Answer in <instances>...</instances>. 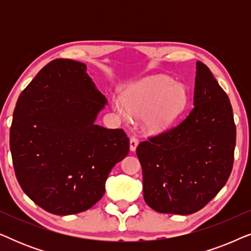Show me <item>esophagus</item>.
<instances>
[{
    "mask_svg": "<svg viewBox=\"0 0 251 251\" xmlns=\"http://www.w3.org/2000/svg\"><path fill=\"white\" fill-rule=\"evenodd\" d=\"M137 146H138V139L135 138V137H131V138H130V151H131V152H135Z\"/></svg>",
    "mask_w": 251,
    "mask_h": 251,
    "instance_id": "1",
    "label": "esophagus"
}]
</instances>
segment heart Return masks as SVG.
Returning a JSON list of instances; mask_svg holds the SVG:
<instances>
[{"mask_svg": "<svg viewBox=\"0 0 251 251\" xmlns=\"http://www.w3.org/2000/svg\"><path fill=\"white\" fill-rule=\"evenodd\" d=\"M186 102L187 92L183 84L167 76H151L132 84L123 99L113 101V107L125 121L143 118L147 133L161 135L176 122Z\"/></svg>", "mask_w": 251, "mask_h": 251, "instance_id": "obj_1", "label": "heart"}]
</instances>
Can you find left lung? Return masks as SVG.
<instances>
[{"label":"left lung","instance_id":"8db88e82","mask_svg":"<svg viewBox=\"0 0 251 251\" xmlns=\"http://www.w3.org/2000/svg\"><path fill=\"white\" fill-rule=\"evenodd\" d=\"M193 106L177 126L137 147L144 200L157 212L199 211L231 175L236 138L232 106L201 61H197Z\"/></svg>","mask_w":251,"mask_h":251}]
</instances>
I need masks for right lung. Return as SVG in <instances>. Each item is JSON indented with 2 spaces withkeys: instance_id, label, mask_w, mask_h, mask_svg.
Masks as SVG:
<instances>
[{
  "instance_id": "1",
  "label": "right lung",
  "mask_w": 251,
  "mask_h": 251,
  "mask_svg": "<svg viewBox=\"0 0 251 251\" xmlns=\"http://www.w3.org/2000/svg\"><path fill=\"white\" fill-rule=\"evenodd\" d=\"M106 104L87 65L72 59L52 60L20 94L10 128L13 168L23 191L44 210H88L128 155L122 129L95 123Z\"/></svg>"
}]
</instances>
